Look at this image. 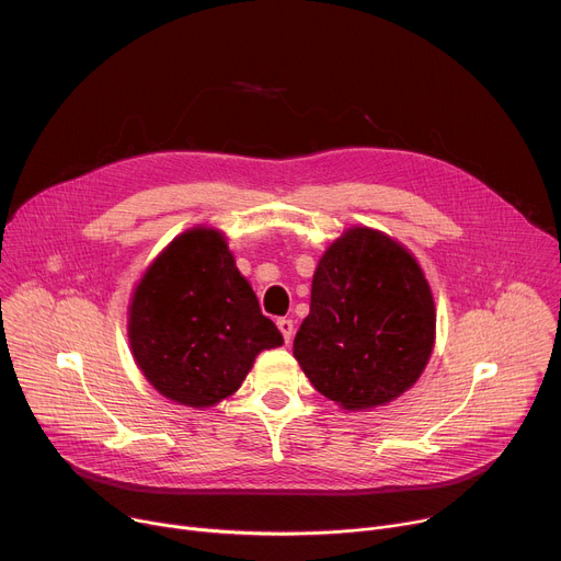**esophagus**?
Masks as SVG:
<instances>
[{
	"mask_svg": "<svg viewBox=\"0 0 561 561\" xmlns=\"http://www.w3.org/2000/svg\"><path fill=\"white\" fill-rule=\"evenodd\" d=\"M277 328H279V332H282V336H284V341L290 343L293 332H296V325H293V320H290V318H279V320H277Z\"/></svg>",
	"mask_w": 561,
	"mask_h": 561,
	"instance_id": "obj_1",
	"label": "esophagus"
}]
</instances>
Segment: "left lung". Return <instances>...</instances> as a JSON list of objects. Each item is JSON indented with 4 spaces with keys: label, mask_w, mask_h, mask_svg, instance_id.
Here are the masks:
<instances>
[{
    "label": "left lung",
    "mask_w": 561,
    "mask_h": 561,
    "mask_svg": "<svg viewBox=\"0 0 561 561\" xmlns=\"http://www.w3.org/2000/svg\"><path fill=\"white\" fill-rule=\"evenodd\" d=\"M434 330L416 259L387 233L352 227L318 261L293 355L316 391L345 409H370L421 377Z\"/></svg>",
    "instance_id": "1"
}]
</instances>
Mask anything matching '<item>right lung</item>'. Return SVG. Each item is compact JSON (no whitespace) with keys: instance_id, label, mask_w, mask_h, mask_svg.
I'll return each mask as SVG.
<instances>
[{"instance_id":"obj_1","label":"right lung","mask_w":561,"mask_h":561,"mask_svg":"<svg viewBox=\"0 0 561 561\" xmlns=\"http://www.w3.org/2000/svg\"><path fill=\"white\" fill-rule=\"evenodd\" d=\"M129 343L150 385L188 407L231 396L261 350L284 343L233 263L225 236L191 229L136 286Z\"/></svg>"}]
</instances>
